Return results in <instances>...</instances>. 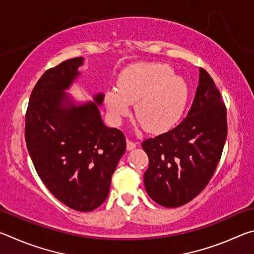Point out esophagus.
<instances>
[{"label":"esophagus","mask_w":254,"mask_h":254,"mask_svg":"<svg viewBox=\"0 0 254 254\" xmlns=\"http://www.w3.org/2000/svg\"><path fill=\"white\" fill-rule=\"evenodd\" d=\"M135 147H136V143L132 142L131 140H127V149L128 150V151H130V150L135 149Z\"/></svg>","instance_id":"esophagus-1"}]
</instances>
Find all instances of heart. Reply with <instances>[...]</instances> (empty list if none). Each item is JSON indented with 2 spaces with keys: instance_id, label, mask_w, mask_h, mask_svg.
Segmentation results:
<instances>
[{
  "instance_id": "heart-1",
  "label": "heart",
  "mask_w": 254,
  "mask_h": 254,
  "mask_svg": "<svg viewBox=\"0 0 254 254\" xmlns=\"http://www.w3.org/2000/svg\"><path fill=\"white\" fill-rule=\"evenodd\" d=\"M188 85L183 77L174 75L166 64H135L124 69L118 88L105 93V105L114 123H120L134 104L137 127L160 134L170 131L182 119L188 101Z\"/></svg>"
}]
</instances>
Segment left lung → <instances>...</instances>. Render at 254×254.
Here are the masks:
<instances>
[{"label": "left lung", "instance_id": "1", "mask_svg": "<svg viewBox=\"0 0 254 254\" xmlns=\"http://www.w3.org/2000/svg\"><path fill=\"white\" fill-rule=\"evenodd\" d=\"M227 135L226 107L214 80L199 68V81L187 117L173 130L142 142L149 157L144 187L157 204L178 207L207 186Z\"/></svg>", "mask_w": 254, "mask_h": 254}]
</instances>
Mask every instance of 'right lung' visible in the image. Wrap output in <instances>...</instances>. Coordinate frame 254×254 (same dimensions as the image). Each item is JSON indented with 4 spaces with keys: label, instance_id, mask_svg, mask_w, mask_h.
<instances>
[{
    "label": "right lung",
    "instance_id": "1",
    "mask_svg": "<svg viewBox=\"0 0 254 254\" xmlns=\"http://www.w3.org/2000/svg\"><path fill=\"white\" fill-rule=\"evenodd\" d=\"M84 58L47 70L34 86L25 114V142L42 183L56 198L78 212H91L109 196L111 179L126 152V137L107 127L94 102L76 104L65 92Z\"/></svg>",
    "mask_w": 254,
    "mask_h": 254
}]
</instances>
